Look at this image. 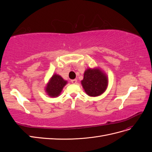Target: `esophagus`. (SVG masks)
Segmentation results:
<instances>
[{"label": "esophagus", "mask_w": 152, "mask_h": 152, "mask_svg": "<svg viewBox=\"0 0 152 152\" xmlns=\"http://www.w3.org/2000/svg\"><path fill=\"white\" fill-rule=\"evenodd\" d=\"M77 79H73V80H72V84H77Z\"/></svg>", "instance_id": "obj_1"}]
</instances>
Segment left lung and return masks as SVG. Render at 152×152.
I'll return each mask as SVG.
<instances>
[{
    "label": "left lung",
    "mask_w": 152,
    "mask_h": 152,
    "mask_svg": "<svg viewBox=\"0 0 152 152\" xmlns=\"http://www.w3.org/2000/svg\"><path fill=\"white\" fill-rule=\"evenodd\" d=\"M81 84L87 95L91 97H96L102 95L107 90L108 78L99 67L89 68L84 72Z\"/></svg>",
    "instance_id": "8db88e82"
}]
</instances>
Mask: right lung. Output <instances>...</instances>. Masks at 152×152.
Instances as JSON below:
<instances>
[{"instance_id":"obj_1","label":"right lung","mask_w":152,"mask_h":152,"mask_svg":"<svg viewBox=\"0 0 152 152\" xmlns=\"http://www.w3.org/2000/svg\"><path fill=\"white\" fill-rule=\"evenodd\" d=\"M67 84V81L64 80L62 77L54 73L50 78L49 82L45 87V91L51 98H56L61 94V91Z\"/></svg>"}]
</instances>
